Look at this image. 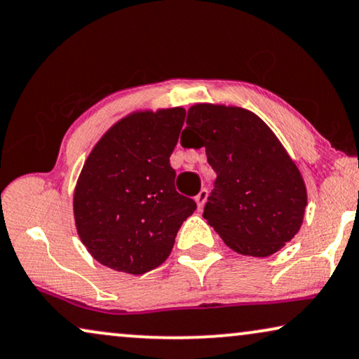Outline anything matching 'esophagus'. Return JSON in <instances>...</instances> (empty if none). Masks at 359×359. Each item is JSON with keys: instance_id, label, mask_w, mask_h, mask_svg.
I'll list each match as a JSON object with an SVG mask.
<instances>
[{"instance_id": "1", "label": "esophagus", "mask_w": 359, "mask_h": 359, "mask_svg": "<svg viewBox=\"0 0 359 359\" xmlns=\"http://www.w3.org/2000/svg\"><path fill=\"white\" fill-rule=\"evenodd\" d=\"M207 198H208V190L207 189H202L197 194V197H195V202H197L198 210L203 208V205H205V202H207Z\"/></svg>"}]
</instances>
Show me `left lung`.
<instances>
[{"label":"left lung","mask_w":359,"mask_h":359,"mask_svg":"<svg viewBox=\"0 0 359 359\" xmlns=\"http://www.w3.org/2000/svg\"><path fill=\"white\" fill-rule=\"evenodd\" d=\"M184 147H205L217 172L203 218L224 245L245 256L266 257L302 226L307 189L271 128L245 108L190 107Z\"/></svg>","instance_id":"obj_1"}]
</instances>
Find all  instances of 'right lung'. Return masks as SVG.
<instances>
[{"mask_svg": "<svg viewBox=\"0 0 359 359\" xmlns=\"http://www.w3.org/2000/svg\"><path fill=\"white\" fill-rule=\"evenodd\" d=\"M185 109L136 111L104 133L74 194L76 231L109 269L144 274L169 257L179 228L197 203L175 190L169 157Z\"/></svg>", "mask_w": 359, "mask_h": 359, "instance_id": "right-lung-1", "label": "right lung"}]
</instances>
